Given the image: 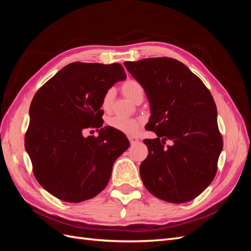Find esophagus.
<instances>
[{
    "label": "esophagus",
    "instance_id": "1",
    "mask_svg": "<svg viewBox=\"0 0 251 251\" xmlns=\"http://www.w3.org/2000/svg\"><path fill=\"white\" fill-rule=\"evenodd\" d=\"M128 140H130L131 144H135V143H137L139 141L138 138L137 137H134V136H131V137H128Z\"/></svg>",
    "mask_w": 251,
    "mask_h": 251
}]
</instances>
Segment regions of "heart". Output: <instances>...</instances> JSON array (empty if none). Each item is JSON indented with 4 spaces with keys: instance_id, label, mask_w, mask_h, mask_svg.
<instances>
[{
    "instance_id": "obj_1",
    "label": "heart",
    "mask_w": 251,
    "mask_h": 251,
    "mask_svg": "<svg viewBox=\"0 0 251 251\" xmlns=\"http://www.w3.org/2000/svg\"><path fill=\"white\" fill-rule=\"evenodd\" d=\"M123 92L126 98L130 100H133V98L140 93H143L142 86L140 82L135 79H127L123 85ZM114 90L109 89L104 93L102 97V108L108 110L111 107V102L113 100ZM143 121L139 118H126L121 116L112 117L109 120V126L113 128H115L118 132L124 133L126 135H136L141 128Z\"/></svg>"
}]
</instances>
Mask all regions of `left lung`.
I'll use <instances>...</instances> for the list:
<instances>
[{
  "label": "left lung",
  "mask_w": 251,
  "mask_h": 251,
  "mask_svg": "<svg viewBox=\"0 0 251 251\" xmlns=\"http://www.w3.org/2000/svg\"><path fill=\"white\" fill-rule=\"evenodd\" d=\"M150 102L144 139L149 155L140 164L144 186L157 198L184 203L198 197L217 173L223 149L217 107L202 80L177 59L144 58L124 64ZM171 141L170 146L165 143Z\"/></svg>",
  "instance_id": "8db88e82"
}]
</instances>
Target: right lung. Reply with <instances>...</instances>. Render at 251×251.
<instances>
[{"label":"right lung","mask_w":251,"mask_h":251,"mask_svg":"<svg viewBox=\"0 0 251 251\" xmlns=\"http://www.w3.org/2000/svg\"><path fill=\"white\" fill-rule=\"evenodd\" d=\"M126 74L120 64L72 63L37 91L30 104L25 149L37 182L66 202L92 199L107 186L116 159L130 147L111 126L101 127L102 97Z\"/></svg>","instance_id":"right-lung-1"}]
</instances>
